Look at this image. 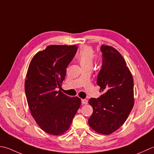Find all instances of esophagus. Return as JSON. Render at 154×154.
Returning <instances> with one entry per match:
<instances>
[{
  "mask_svg": "<svg viewBox=\"0 0 154 154\" xmlns=\"http://www.w3.org/2000/svg\"><path fill=\"white\" fill-rule=\"evenodd\" d=\"M82 104H87L88 100L86 99H82Z\"/></svg>",
  "mask_w": 154,
  "mask_h": 154,
  "instance_id": "34e87169",
  "label": "esophagus"
}]
</instances>
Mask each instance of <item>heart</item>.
<instances>
[{"instance_id": "1", "label": "heart", "mask_w": 154, "mask_h": 154, "mask_svg": "<svg viewBox=\"0 0 154 154\" xmlns=\"http://www.w3.org/2000/svg\"><path fill=\"white\" fill-rule=\"evenodd\" d=\"M95 54L92 47L84 46L82 48L78 54V60L82 68L92 67Z\"/></svg>"}]
</instances>
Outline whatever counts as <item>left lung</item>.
I'll list each match as a JSON object with an SVG mask.
<instances>
[{
  "mask_svg": "<svg viewBox=\"0 0 154 154\" xmlns=\"http://www.w3.org/2000/svg\"><path fill=\"white\" fill-rule=\"evenodd\" d=\"M102 69L97 78L98 98H90L93 113L88 119L92 129L108 135L116 131L126 120L134 104V80L123 56L116 49L102 45Z\"/></svg>",
  "mask_w": 154,
  "mask_h": 154,
  "instance_id": "obj_1",
  "label": "left lung"
}]
</instances>
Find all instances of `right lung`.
<instances>
[{"label": "right lung", "mask_w": 154, "mask_h": 154, "mask_svg": "<svg viewBox=\"0 0 154 154\" xmlns=\"http://www.w3.org/2000/svg\"><path fill=\"white\" fill-rule=\"evenodd\" d=\"M77 50L76 45L48 46L34 56L28 69V105L37 124L49 134L58 136L68 130L81 104L78 97L58 91Z\"/></svg>", "instance_id": "right-lung-1"}]
</instances>
